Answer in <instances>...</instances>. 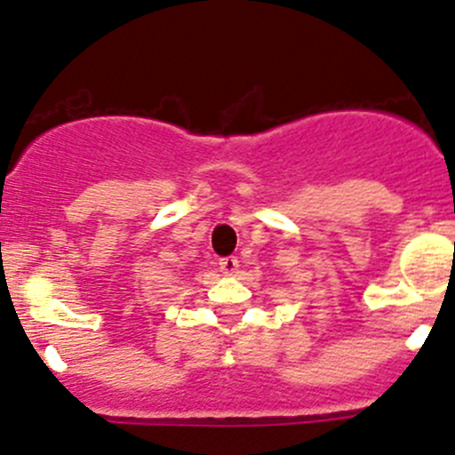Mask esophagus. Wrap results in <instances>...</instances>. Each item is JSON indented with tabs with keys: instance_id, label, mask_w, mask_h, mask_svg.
Instances as JSON below:
<instances>
[{
	"instance_id": "34e87169",
	"label": "esophagus",
	"mask_w": 455,
	"mask_h": 455,
	"mask_svg": "<svg viewBox=\"0 0 455 455\" xmlns=\"http://www.w3.org/2000/svg\"><path fill=\"white\" fill-rule=\"evenodd\" d=\"M219 266H220V272H223L225 276H232L236 270H239V259H236V257H223L219 261Z\"/></svg>"
}]
</instances>
